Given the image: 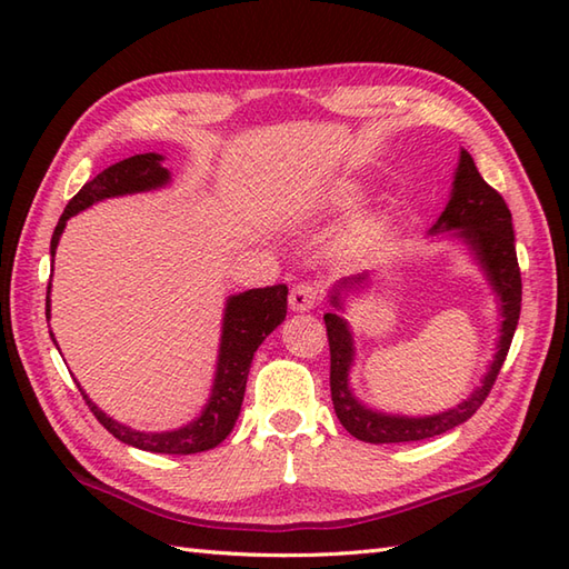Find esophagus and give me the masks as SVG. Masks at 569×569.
<instances>
[{
  "label": "esophagus",
  "mask_w": 569,
  "mask_h": 569,
  "mask_svg": "<svg viewBox=\"0 0 569 569\" xmlns=\"http://www.w3.org/2000/svg\"><path fill=\"white\" fill-rule=\"evenodd\" d=\"M288 300H291V308L296 312H306V310H312L318 306L320 291H318L316 283H296L291 288V298H288Z\"/></svg>",
  "instance_id": "obj_1"
}]
</instances>
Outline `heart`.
I'll return each instance as SVG.
<instances>
[{
	"mask_svg": "<svg viewBox=\"0 0 569 569\" xmlns=\"http://www.w3.org/2000/svg\"><path fill=\"white\" fill-rule=\"evenodd\" d=\"M357 198H359L357 186H342V188L337 190L335 196H332V202H335V204H342V208H345V204H352Z\"/></svg>",
	"mask_w": 569,
	"mask_h": 569,
	"instance_id": "1",
	"label": "heart"
}]
</instances>
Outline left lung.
Listing matches in <instances>:
<instances>
[{"label":"left lung","instance_id":"left-lung-1","mask_svg":"<svg viewBox=\"0 0 569 569\" xmlns=\"http://www.w3.org/2000/svg\"><path fill=\"white\" fill-rule=\"evenodd\" d=\"M445 229H457L455 234L467 241L501 300V337L489 373L467 401H462L457 408L445 410V413L426 418L377 413V410L361 406L352 389H349V367H352L355 357L352 332H349L347 322L337 312H325V328H328L330 340V391L335 413L340 418L345 430L355 435L357 440L373 445L416 442L462 426L487 401L489 391L493 389V381H497L503 367L506 355H509L518 316H521V269H518L516 259L511 210L499 192L479 176L475 159L467 151L459 153L452 198L440 214L438 224L432 227V232H445ZM361 281H367V273L342 278L340 286L347 288ZM332 306L340 308V291H335Z\"/></svg>","mask_w":569,"mask_h":569}]
</instances>
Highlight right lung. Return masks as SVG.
I'll return each instance as SVG.
<instances>
[{"label":"right lung","mask_w":569,"mask_h":569,"mask_svg":"<svg viewBox=\"0 0 569 569\" xmlns=\"http://www.w3.org/2000/svg\"><path fill=\"white\" fill-rule=\"evenodd\" d=\"M163 156L159 153H137L131 159L119 161L102 173L94 176L80 188V192L72 198L60 220L53 229L51 237V257L56 253L58 239L63 234V227L72 214L90 208L92 202L127 196V192H141L153 190L168 183V171L161 166ZM48 293H51V283H48ZM51 300L46 296V318L51 316ZM288 310V288L283 283L266 286V288H251L239 296L227 300L224 308V322H222V342H220V359H217V373L214 386L208 408L202 410L198 420L188 422L186 428H178L171 432H139L131 430L122 422L107 418L102 410L94 406L84 391L80 389L84 403L90 406L92 416L98 418L102 426L110 430L117 440L124 445L139 447L147 452H161V455H196L212 450L220 445L229 432H232L234 422L239 418L241 401H244L247 377L253 352L259 345L269 337L278 325L286 320ZM56 342V340H53Z\"/></svg>","instance_id":"right-lung-1"}]
</instances>
